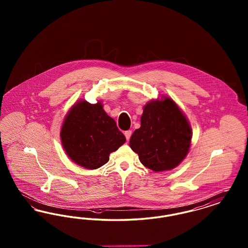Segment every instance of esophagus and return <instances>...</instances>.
I'll use <instances>...</instances> for the list:
<instances>
[{
    "instance_id": "34e87169",
    "label": "esophagus",
    "mask_w": 248,
    "mask_h": 248,
    "mask_svg": "<svg viewBox=\"0 0 248 248\" xmlns=\"http://www.w3.org/2000/svg\"><path fill=\"white\" fill-rule=\"evenodd\" d=\"M131 135H132V131H125L124 132V136H125V138H126V140H129L130 137H131Z\"/></svg>"
}]
</instances>
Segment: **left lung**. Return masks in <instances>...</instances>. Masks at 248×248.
<instances>
[{"label": "left lung", "mask_w": 248, "mask_h": 248, "mask_svg": "<svg viewBox=\"0 0 248 248\" xmlns=\"http://www.w3.org/2000/svg\"><path fill=\"white\" fill-rule=\"evenodd\" d=\"M141 125L130 138L131 149L142 165L155 172L171 170L189 153L192 132L189 121L174 100L165 96L143 108Z\"/></svg>", "instance_id": "8db88e82"}]
</instances>
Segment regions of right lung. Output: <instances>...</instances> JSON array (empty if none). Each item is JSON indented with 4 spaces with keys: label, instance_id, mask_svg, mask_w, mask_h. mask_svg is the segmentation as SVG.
Masks as SVG:
<instances>
[{
    "label": "right lung",
    "instance_id": "right-lung-1",
    "mask_svg": "<svg viewBox=\"0 0 248 248\" xmlns=\"http://www.w3.org/2000/svg\"><path fill=\"white\" fill-rule=\"evenodd\" d=\"M60 138L70 159L86 169H96L107 164L109 154L126 140L101 102L90 104L85 100L75 103L70 109Z\"/></svg>",
    "mask_w": 248,
    "mask_h": 248
}]
</instances>
